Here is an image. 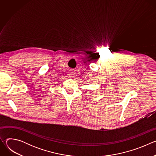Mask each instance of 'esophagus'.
Masks as SVG:
<instances>
[{"label":"esophagus","instance_id":"34e87169","mask_svg":"<svg viewBox=\"0 0 156 156\" xmlns=\"http://www.w3.org/2000/svg\"><path fill=\"white\" fill-rule=\"evenodd\" d=\"M69 75H70V76L71 78H72V77L73 76V74H72V73H70V74H69Z\"/></svg>","mask_w":156,"mask_h":156}]
</instances>
